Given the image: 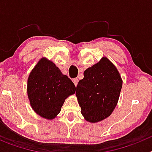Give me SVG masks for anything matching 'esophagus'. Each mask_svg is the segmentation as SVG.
<instances>
[{
  "label": "esophagus",
  "instance_id": "34e87169",
  "mask_svg": "<svg viewBox=\"0 0 152 152\" xmlns=\"http://www.w3.org/2000/svg\"><path fill=\"white\" fill-rule=\"evenodd\" d=\"M72 81H73L74 84H75V86H77V82H78V79H77V78H74L73 80H72Z\"/></svg>",
  "mask_w": 152,
  "mask_h": 152
}]
</instances>
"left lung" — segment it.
Masks as SVG:
<instances>
[{
  "label": "left lung",
  "mask_w": 152,
  "mask_h": 152,
  "mask_svg": "<svg viewBox=\"0 0 152 152\" xmlns=\"http://www.w3.org/2000/svg\"><path fill=\"white\" fill-rule=\"evenodd\" d=\"M122 84L117 69L107 58L86 70L84 78L77 85L76 96L81 114L87 121L100 122L112 113L119 100Z\"/></svg>",
  "instance_id": "left-lung-1"
}]
</instances>
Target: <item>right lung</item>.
I'll return each instance as SVG.
<instances>
[{"label": "right lung", "mask_w": 152, "mask_h": 152, "mask_svg": "<svg viewBox=\"0 0 152 152\" xmlns=\"http://www.w3.org/2000/svg\"><path fill=\"white\" fill-rule=\"evenodd\" d=\"M75 90L72 80L45 58L39 61L28 78L27 94L31 107L47 119H54L59 113L64 100L75 93Z\"/></svg>", "instance_id": "1"}]
</instances>
